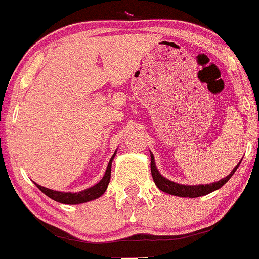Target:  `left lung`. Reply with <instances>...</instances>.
I'll use <instances>...</instances> for the list:
<instances>
[{"label": "left lung", "mask_w": 259, "mask_h": 259, "mask_svg": "<svg viewBox=\"0 0 259 259\" xmlns=\"http://www.w3.org/2000/svg\"><path fill=\"white\" fill-rule=\"evenodd\" d=\"M150 156H151V175L153 178V182H155L156 186L158 187V189H161L162 192L167 193V194L176 195V197H183V198H198L203 197V195L209 194V193L214 192V190H218L219 188L224 186L230 178L232 177V175L236 172V169L240 166L241 161L238 162L237 166L232 169V172L230 173L229 176H226L223 180L214 182V183L210 184H197V186H187V184H180L176 183V182L169 181L168 178L163 177L160 172H158L157 167H156L155 163V157L151 152H150Z\"/></svg>", "instance_id": "obj_1"}]
</instances>
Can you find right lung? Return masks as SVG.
I'll use <instances>...</instances> for the list:
<instances>
[{
    "instance_id": "right-lung-1",
    "label": "right lung",
    "mask_w": 259,
    "mask_h": 259,
    "mask_svg": "<svg viewBox=\"0 0 259 259\" xmlns=\"http://www.w3.org/2000/svg\"><path fill=\"white\" fill-rule=\"evenodd\" d=\"M115 153L116 151L114 152V155L112 156V158L109 160V163H108L107 171L104 173L103 178H102L97 184L91 187V188L81 190V192L78 193H71V192H58V190L45 188V187H41L35 183L36 187H38V188L40 189L45 195H48V197L53 199V200L59 201V203H62V204H71V205H75V204L87 203V201L93 200V199H97L101 197V195L104 194V192L107 190L108 184H109L110 172H112V162L114 160Z\"/></svg>"
}]
</instances>
